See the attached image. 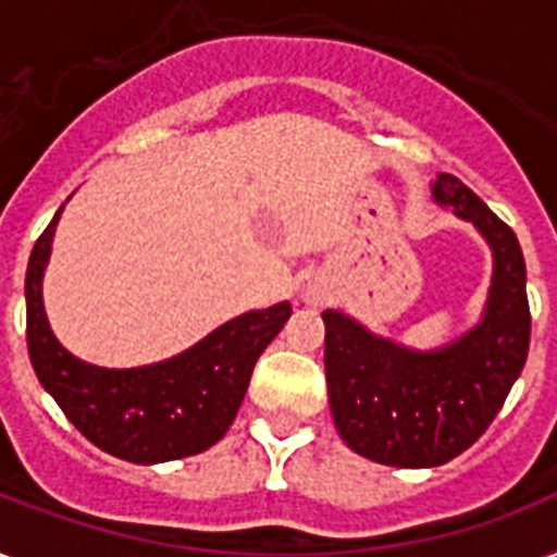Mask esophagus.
Returning <instances> with one entry per match:
<instances>
[{
	"instance_id": "1",
	"label": "esophagus",
	"mask_w": 557,
	"mask_h": 557,
	"mask_svg": "<svg viewBox=\"0 0 557 557\" xmlns=\"http://www.w3.org/2000/svg\"><path fill=\"white\" fill-rule=\"evenodd\" d=\"M312 300H318V297H312Z\"/></svg>"
}]
</instances>
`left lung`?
I'll list each match as a JSON object with an SVG mask.
<instances>
[{
    "instance_id": "obj_1",
    "label": "left lung",
    "mask_w": 557,
    "mask_h": 557,
    "mask_svg": "<svg viewBox=\"0 0 557 557\" xmlns=\"http://www.w3.org/2000/svg\"><path fill=\"white\" fill-rule=\"evenodd\" d=\"M433 196L471 219L492 245L483 323L450 347L410 352L347 314L323 312L335 428L349 448L381 466L431 468L471 448L500 413L529 356L532 314L518 236L457 176L442 173Z\"/></svg>"
}]
</instances>
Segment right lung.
Segmentation results:
<instances>
[{
	"label": "right lung",
	"mask_w": 557,
	"mask_h": 557,
	"mask_svg": "<svg viewBox=\"0 0 557 557\" xmlns=\"http://www.w3.org/2000/svg\"><path fill=\"white\" fill-rule=\"evenodd\" d=\"M60 210L34 243L25 271L28 356L39 384L91 445L126 462H170L216 445L243 405L257 358L283 330L292 306L239 314L164 364H86L57 344L42 309V271Z\"/></svg>",
	"instance_id": "1"
}]
</instances>
